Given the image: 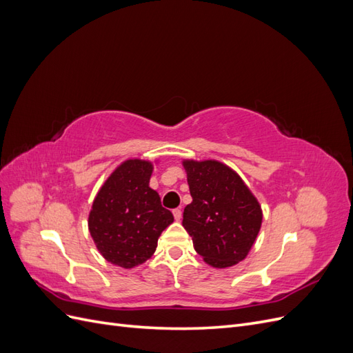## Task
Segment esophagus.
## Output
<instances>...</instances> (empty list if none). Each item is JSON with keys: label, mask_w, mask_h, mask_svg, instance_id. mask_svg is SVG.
Wrapping results in <instances>:
<instances>
[{"label": "esophagus", "mask_w": 353, "mask_h": 353, "mask_svg": "<svg viewBox=\"0 0 353 353\" xmlns=\"http://www.w3.org/2000/svg\"><path fill=\"white\" fill-rule=\"evenodd\" d=\"M172 213H174L175 221H181V218H183V212H181V209H174Z\"/></svg>", "instance_id": "esophagus-1"}]
</instances>
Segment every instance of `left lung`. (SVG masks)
Segmentation results:
<instances>
[{
	"instance_id": "obj_1",
	"label": "left lung",
	"mask_w": 353,
	"mask_h": 353,
	"mask_svg": "<svg viewBox=\"0 0 353 353\" xmlns=\"http://www.w3.org/2000/svg\"><path fill=\"white\" fill-rule=\"evenodd\" d=\"M193 201L184 209L183 225L196 252L215 268L243 261L258 237L262 210L243 179L216 160H184Z\"/></svg>"
}]
</instances>
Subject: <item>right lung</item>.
Instances as JSON below:
<instances>
[{"label": "right lung", "instance_id": "1", "mask_svg": "<svg viewBox=\"0 0 353 353\" xmlns=\"http://www.w3.org/2000/svg\"><path fill=\"white\" fill-rule=\"evenodd\" d=\"M153 165L130 159L117 166L95 196L88 228L105 261L134 268L152 258L162 231L174 215L148 187Z\"/></svg>", "mask_w": 353, "mask_h": 353}]
</instances>
